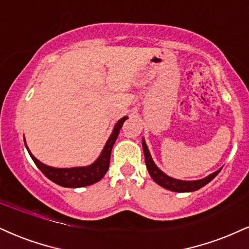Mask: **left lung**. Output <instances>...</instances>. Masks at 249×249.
Instances as JSON below:
<instances>
[{
  "instance_id": "1",
  "label": "left lung",
  "mask_w": 249,
  "mask_h": 249,
  "mask_svg": "<svg viewBox=\"0 0 249 249\" xmlns=\"http://www.w3.org/2000/svg\"><path fill=\"white\" fill-rule=\"evenodd\" d=\"M142 144H143V150H144V157H145L146 168H148L149 174L151 176L152 179L155 180V182H157L159 186L164 187V188H166L168 190H172V192H178V193L194 192V190L202 188V187L207 185V183H209L210 181L220 172V170H218L214 172V173L210 174L209 177L204 178V179L195 180V181H182V180L173 179V178L166 176L164 172H161L157 166H156V164L152 160L151 156H150L149 149L148 146H146L145 142H144V140Z\"/></svg>"
}]
</instances>
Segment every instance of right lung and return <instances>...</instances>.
I'll return each mask as SVG.
<instances>
[{
    "mask_svg": "<svg viewBox=\"0 0 249 249\" xmlns=\"http://www.w3.org/2000/svg\"><path fill=\"white\" fill-rule=\"evenodd\" d=\"M127 120V116H124L120 119L118 124H115L114 129H113L112 135L109 136L108 141H107L105 148H104L103 152L99 156L93 164L90 166L85 167H73V168H55L47 166V165L42 164L39 161L36 157H33L32 153L29 151L26 144V149L29 151L32 160L36 162V165L42 173L45 174L48 179L53 181V182L57 183V185L62 187H69V188H78V187H85L90 186L92 183H96L103 177L105 176L107 170L109 167V159H110V152H112V148L114 145L118 135L120 133V129L122 128V124Z\"/></svg>",
    "mask_w": 249,
    "mask_h": 249,
    "instance_id": "obj_1",
    "label": "right lung"
}]
</instances>
